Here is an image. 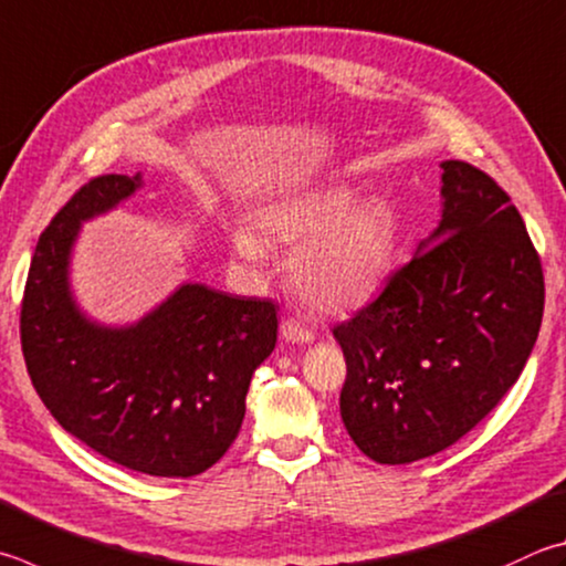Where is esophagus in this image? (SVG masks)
Segmentation results:
<instances>
[{"label": "esophagus", "instance_id": "obj_1", "mask_svg": "<svg viewBox=\"0 0 566 566\" xmlns=\"http://www.w3.org/2000/svg\"><path fill=\"white\" fill-rule=\"evenodd\" d=\"M280 334L284 342H296V344H310L314 342V332L310 326H304L296 322V318H284L282 326H280Z\"/></svg>", "mask_w": 566, "mask_h": 566}]
</instances>
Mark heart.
<instances>
[{
	"mask_svg": "<svg viewBox=\"0 0 566 566\" xmlns=\"http://www.w3.org/2000/svg\"><path fill=\"white\" fill-rule=\"evenodd\" d=\"M264 232L274 242L300 244L290 260L294 292L318 312H348L371 300L394 260L396 218L384 202H354L344 188L266 212ZM234 248L252 262L264 260V242L250 230L234 234Z\"/></svg>",
	"mask_w": 566,
	"mask_h": 566,
	"instance_id": "1",
	"label": "heart"
}]
</instances>
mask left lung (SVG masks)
I'll return each instance as SVG.
<instances>
[{
	"label": "left lung",
	"mask_w": 566,
	"mask_h": 566,
	"mask_svg": "<svg viewBox=\"0 0 566 566\" xmlns=\"http://www.w3.org/2000/svg\"><path fill=\"white\" fill-rule=\"evenodd\" d=\"M440 168L433 238L332 328L346 358L342 420L381 465L470 433L520 378L542 324V262L510 195L465 160Z\"/></svg>",
	"instance_id": "1"
}]
</instances>
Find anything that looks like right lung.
<instances>
[{"label":"right lung","instance_id":"add662e5","mask_svg":"<svg viewBox=\"0 0 566 566\" xmlns=\"http://www.w3.org/2000/svg\"><path fill=\"white\" fill-rule=\"evenodd\" d=\"M138 185V172L96 176L51 218L24 286L22 352L39 398L81 443L153 478H192L240 433L250 378L276 344V304L185 284L130 328L86 322L66 286L71 242Z\"/></svg>","mask_w":566,"mask_h":566}]
</instances>
